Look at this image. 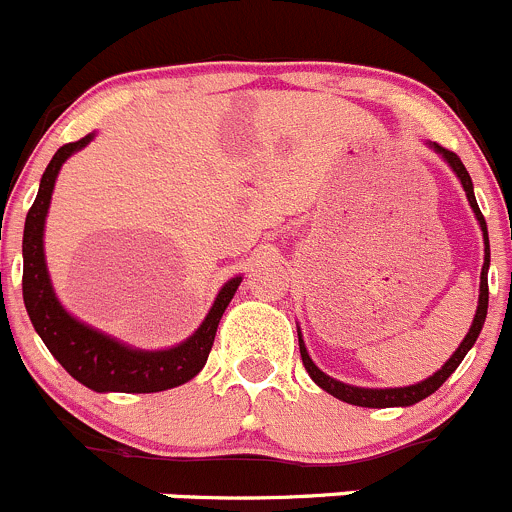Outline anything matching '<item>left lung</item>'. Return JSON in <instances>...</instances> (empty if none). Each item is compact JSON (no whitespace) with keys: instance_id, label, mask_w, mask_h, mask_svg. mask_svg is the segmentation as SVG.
<instances>
[{"instance_id":"8db88e82","label":"left lung","mask_w":512,"mask_h":512,"mask_svg":"<svg viewBox=\"0 0 512 512\" xmlns=\"http://www.w3.org/2000/svg\"><path fill=\"white\" fill-rule=\"evenodd\" d=\"M433 149L438 151V154H443V159L448 161L450 166H453V171H455V174H458L460 184H463L465 196H468L470 206H473L475 216H478L480 229H483V239H485V261H483V271H480L478 311H475L473 326H470L468 336L463 338V343H460V346H458V351H455L453 356L448 358V363H445V366L440 368L438 373H433V376L426 378V381L416 383V386H406V388H356V386H346V383H341V381H333L331 376H326V373H323V371H318L316 363H313L311 358H308L306 346H303V341H301V333H298V348H301V361H303V366H306L308 376H311L313 381H316L318 386L323 388V391L331 393V396H336L338 401L351 403V406H361V408L413 406V403H418V401H423V398H428L430 393L438 391V388L443 386L445 381H448L450 373H453L455 368L460 366V361H463V358H465V353H468L470 348H473V343L478 341L480 328H483L485 316H488V266H490L488 226H485L483 214H480V209H478V201H475V194H473V181H470V174H468V171H465L463 161L458 159V154H453V151L443 149V146H440V144H433Z\"/></svg>"}]
</instances>
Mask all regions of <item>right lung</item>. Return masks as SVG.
Segmentation results:
<instances>
[{
    "mask_svg": "<svg viewBox=\"0 0 512 512\" xmlns=\"http://www.w3.org/2000/svg\"><path fill=\"white\" fill-rule=\"evenodd\" d=\"M91 134L79 141H69L49 161L47 171L39 184V194L29 209L24 221V273H22V296L32 318L34 331L42 336L44 346L64 366V371L91 391H116V393H159L166 388H176L191 381L204 368L214 346L216 328L226 306L234 298L241 278H231L216 296L209 316L201 323L199 331L184 341L181 346L169 351H134L124 343L84 326L77 318L69 316L57 301L49 283L47 263H44V216H47L49 199H52L54 181L64 161L86 146Z\"/></svg>",
    "mask_w": 512,
    "mask_h": 512,
    "instance_id": "1",
    "label": "right lung"
}]
</instances>
